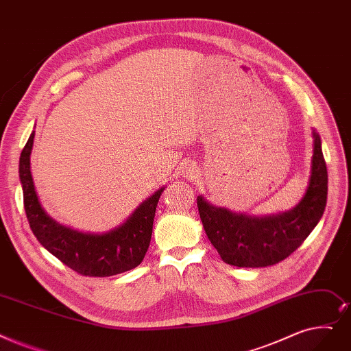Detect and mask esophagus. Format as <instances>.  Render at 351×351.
I'll use <instances>...</instances> for the list:
<instances>
[{
	"label": "esophagus",
	"instance_id": "1",
	"mask_svg": "<svg viewBox=\"0 0 351 351\" xmlns=\"http://www.w3.org/2000/svg\"><path fill=\"white\" fill-rule=\"evenodd\" d=\"M184 175L186 176V178H195V175H196V169H195V166L192 165V163H185V166H184Z\"/></svg>",
	"mask_w": 351,
	"mask_h": 351
}]
</instances>
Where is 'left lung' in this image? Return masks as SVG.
Segmentation results:
<instances>
[{
  "label": "left lung",
  "instance_id": "8db88e82",
  "mask_svg": "<svg viewBox=\"0 0 351 351\" xmlns=\"http://www.w3.org/2000/svg\"><path fill=\"white\" fill-rule=\"evenodd\" d=\"M313 159L308 188L291 210L251 217L210 205L196 197L204 230L222 261L245 268L278 264L291 255L322 219L327 204V166L319 136L313 130Z\"/></svg>",
  "mask_w": 351,
  "mask_h": 351
}]
</instances>
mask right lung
Listing matches in <instances>:
<instances>
[{
	"label": "right lung",
	"mask_w": 351,
	"mask_h": 351,
	"mask_svg": "<svg viewBox=\"0 0 351 351\" xmlns=\"http://www.w3.org/2000/svg\"><path fill=\"white\" fill-rule=\"evenodd\" d=\"M34 132L20 156V182L24 208L33 234L41 245L73 271L87 277H110L138 267L149 248L155 212L165 188L156 191L132 215L106 234H84L60 225L38 201L29 171Z\"/></svg>",
	"instance_id": "1"
}]
</instances>
